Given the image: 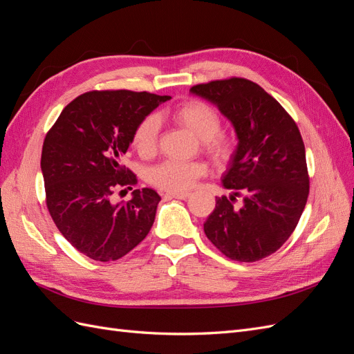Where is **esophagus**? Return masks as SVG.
I'll list each match as a JSON object with an SVG mask.
<instances>
[{
	"mask_svg": "<svg viewBox=\"0 0 354 354\" xmlns=\"http://www.w3.org/2000/svg\"><path fill=\"white\" fill-rule=\"evenodd\" d=\"M190 196L189 192H181V194H173V192H168L165 194V198L171 199V198H176V199H181V201H186Z\"/></svg>",
	"mask_w": 354,
	"mask_h": 354,
	"instance_id": "1",
	"label": "esophagus"
}]
</instances>
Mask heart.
Instances as JSON below:
<instances>
[{"label": "heart", "mask_w": 354, "mask_h": 354, "mask_svg": "<svg viewBox=\"0 0 354 354\" xmlns=\"http://www.w3.org/2000/svg\"><path fill=\"white\" fill-rule=\"evenodd\" d=\"M169 120L186 128L202 140L203 151L218 162L229 160L236 149V138L233 134L221 131V116L207 102L199 99L186 100L168 113ZM159 124L155 116H146L138 122L131 134V146L142 158L152 156L158 146ZM207 173L202 162H180V160H162L147 169L146 178L152 186L181 194L189 190Z\"/></svg>", "instance_id": "obj_1"}]
</instances>
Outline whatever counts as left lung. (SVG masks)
<instances>
[{"instance_id":"1","label":"left lung","mask_w":354,"mask_h":354,"mask_svg":"<svg viewBox=\"0 0 354 354\" xmlns=\"http://www.w3.org/2000/svg\"><path fill=\"white\" fill-rule=\"evenodd\" d=\"M190 91L216 104L239 138L223 178L233 195L216 199L203 232L227 259L259 261L288 241L304 211L310 177L303 137L281 103L250 80H216ZM236 197L244 199L241 209L232 207Z\"/></svg>"}]
</instances>
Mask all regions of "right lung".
Listing matches in <instances>:
<instances>
[{
  "label": "right lung",
  "mask_w": 354,
  "mask_h": 354,
  "mask_svg": "<svg viewBox=\"0 0 354 354\" xmlns=\"http://www.w3.org/2000/svg\"><path fill=\"white\" fill-rule=\"evenodd\" d=\"M169 99L130 90L84 93L44 138L41 169L48 212L66 241L91 260H120L152 227L160 201L155 190L136 189L133 199L121 203L112 196L137 185L122 165L136 125Z\"/></svg>",
  "instance_id": "right-lung-1"
}]
</instances>
